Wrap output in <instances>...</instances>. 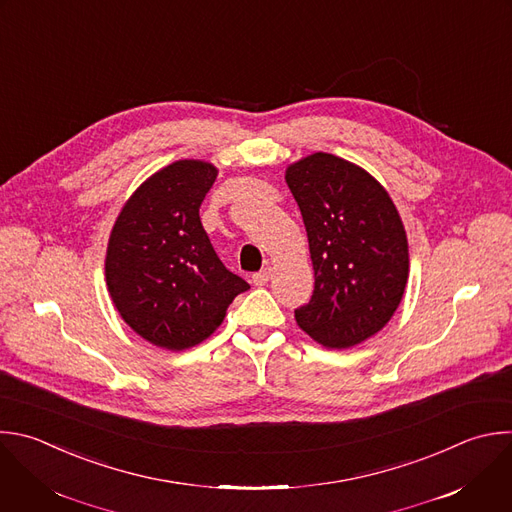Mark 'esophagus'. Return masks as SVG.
I'll return each instance as SVG.
<instances>
[{"mask_svg":"<svg viewBox=\"0 0 512 512\" xmlns=\"http://www.w3.org/2000/svg\"><path fill=\"white\" fill-rule=\"evenodd\" d=\"M269 279H271V269H269V267H265V269H261V271H257V273L251 275V281H253V285H257V287L265 285Z\"/></svg>","mask_w":512,"mask_h":512,"instance_id":"1","label":"esophagus"}]
</instances>
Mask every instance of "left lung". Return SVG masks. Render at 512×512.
Returning a JSON list of instances; mask_svg holds the SVG:
<instances>
[{
	"label": "left lung",
	"mask_w": 512,
	"mask_h": 512,
	"mask_svg": "<svg viewBox=\"0 0 512 512\" xmlns=\"http://www.w3.org/2000/svg\"><path fill=\"white\" fill-rule=\"evenodd\" d=\"M307 231L315 287L295 309L317 344L344 350L378 333L398 309L408 281L402 219L364 168L315 152L285 173Z\"/></svg>",
	"instance_id": "obj_1"
}]
</instances>
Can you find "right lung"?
I'll list each match as a JSON object with an SVG mask.
<instances>
[{
	"instance_id": "1",
	"label": "right lung",
	"mask_w": 512,
	"mask_h": 512,
	"mask_svg": "<svg viewBox=\"0 0 512 512\" xmlns=\"http://www.w3.org/2000/svg\"><path fill=\"white\" fill-rule=\"evenodd\" d=\"M217 179L177 160L128 199L110 233L106 283L122 319L146 342L181 352L207 339L249 283L217 257L199 209Z\"/></svg>"
}]
</instances>
